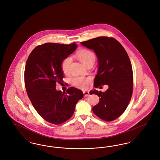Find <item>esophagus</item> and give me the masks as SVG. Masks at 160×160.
I'll return each instance as SVG.
<instances>
[{
  "label": "esophagus",
  "mask_w": 160,
  "mask_h": 160,
  "mask_svg": "<svg viewBox=\"0 0 160 160\" xmlns=\"http://www.w3.org/2000/svg\"><path fill=\"white\" fill-rule=\"evenodd\" d=\"M83 93L84 95V97L89 96V91H83Z\"/></svg>",
  "instance_id": "obj_1"
}]
</instances>
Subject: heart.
<instances>
[{"label":"heart","instance_id":"heart-1","mask_svg":"<svg viewBox=\"0 0 160 160\" xmlns=\"http://www.w3.org/2000/svg\"><path fill=\"white\" fill-rule=\"evenodd\" d=\"M77 59L83 65L86 66L89 63H94L95 61V56L91 50L83 49L78 51L76 54ZM71 62L70 57L65 58L62 63V70L65 74H68L69 67ZM91 83V78L89 77H77L72 80V84L73 86L80 89H87Z\"/></svg>","mask_w":160,"mask_h":160}]
</instances>
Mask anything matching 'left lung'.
I'll use <instances>...</instances> for the list:
<instances>
[{
  "label": "left lung",
  "mask_w": 160,
  "mask_h": 160,
  "mask_svg": "<svg viewBox=\"0 0 160 160\" xmlns=\"http://www.w3.org/2000/svg\"><path fill=\"white\" fill-rule=\"evenodd\" d=\"M81 44L93 50L98 58L94 87L108 86L104 92L90 91V94L99 97L98 104L92 108L93 112L102 120L112 121L125 112L132 96L133 74L128 55L120 42L110 37H99Z\"/></svg>",
  "instance_id": "8db88e82"
}]
</instances>
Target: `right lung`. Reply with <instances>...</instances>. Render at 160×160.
<instances>
[{"instance_id": "right-lung-1", "label": "right lung", "mask_w": 160, "mask_h": 160, "mask_svg": "<svg viewBox=\"0 0 160 160\" xmlns=\"http://www.w3.org/2000/svg\"><path fill=\"white\" fill-rule=\"evenodd\" d=\"M76 43L62 44L48 42L35 48L26 61L25 87L36 111L47 122L58 125L72 116L77 102L83 93L71 87L62 92L56 89L63 82V61L76 49Z\"/></svg>"}]
</instances>
